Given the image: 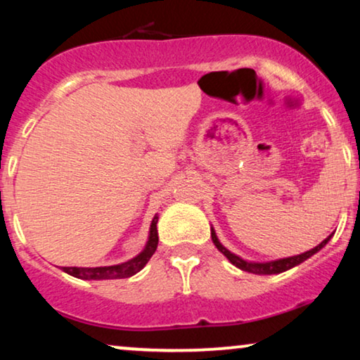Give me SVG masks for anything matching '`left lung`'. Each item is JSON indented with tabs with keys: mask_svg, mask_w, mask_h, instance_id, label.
Returning a JSON list of instances; mask_svg holds the SVG:
<instances>
[{
	"mask_svg": "<svg viewBox=\"0 0 360 360\" xmlns=\"http://www.w3.org/2000/svg\"><path fill=\"white\" fill-rule=\"evenodd\" d=\"M333 238L331 236H328L326 239L323 240L321 244H318L316 248H313L311 250H307V252L300 254V255H292V257H287V259H278V260H272V262H248V260L240 259L239 255H236L231 252V250H228L224 248L223 244L219 243L218 240V236H216L214 229H211V239H213V243L216 248H218L219 252H223L226 257H228V260L233 265H236V267L244 270V272H249V274H255V275H272V274H280V272H285V270L292 269L295 267V265L302 264L304 262V260L311 257L313 254H316L318 250H321L324 245L328 244V240Z\"/></svg>",
	"mask_w": 360,
	"mask_h": 360,
	"instance_id": "left-lung-1",
	"label": "left lung"
}]
</instances>
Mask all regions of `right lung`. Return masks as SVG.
I'll return each mask as SVG.
<instances>
[{
	"label": "right lung",
	"instance_id": "1",
	"mask_svg": "<svg viewBox=\"0 0 360 360\" xmlns=\"http://www.w3.org/2000/svg\"><path fill=\"white\" fill-rule=\"evenodd\" d=\"M157 221L159 218L154 216L150 223L149 240H147L144 250L134 259L127 260L124 264L108 265V267H63V272H67L72 277L82 280H112V278H127L144 269V265L149 262V259L154 255L157 244H159V234H157Z\"/></svg>",
	"mask_w": 360,
	"mask_h": 360
}]
</instances>
